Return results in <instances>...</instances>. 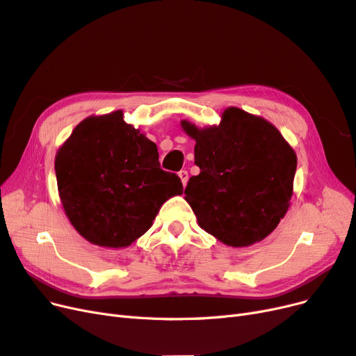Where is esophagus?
I'll return each mask as SVG.
<instances>
[{"mask_svg": "<svg viewBox=\"0 0 356 356\" xmlns=\"http://www.w3.org/2000/svg\"><path fill=\"white\" fill-rule=\"evenodd\" d=\"M179 177H180V180H181V183H183V186H186V183H188V180H189L188 171H186V170H180V171H179Z\"/></svg>", "mask_w": 356, "mask_h": 356, "instance_id": "34e87169", "label": "esophagus"}]
</instances>
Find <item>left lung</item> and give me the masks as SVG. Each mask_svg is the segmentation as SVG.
Instances as JSON below:
<instances>
[{
	"label": "left lung",
	"mask_w": 356,
	"mask_h": 356,
	"mask_svg": "<svg viewBox=\"0 0 356 356\" xmlns=\"http://www.w3.org/2000/svg\"><path fill=\"white\" fill-rule=\"evenodd\" d=\"M195 139V164L185 189L200 226L226 245L247 247L266 238L289 209L297 158L266 120L238 108L217 127L181 122Z\"/></svg>",
	"instance_id": "left-lung-1"
}]
</instances>
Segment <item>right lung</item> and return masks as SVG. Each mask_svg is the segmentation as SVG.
I'll return each mask as SVG.
<instances>
[{"instance_id":"1","label":"right lung","mask_w":356,"mask_h":356,"mask_svg":"<svg viewBox=\"0 0 356 356\" xmlns=\"http://www.w3.org/2000/svg\"><path fill=\"white\" fill-rule=\"evenodd\" d=\"M54 170L67 219L102 247L130 245L168 198L183 193L180 177L159 167L156 145L124 122L121 111L78 124Z\"/></svg>"}]
</instances>
